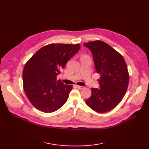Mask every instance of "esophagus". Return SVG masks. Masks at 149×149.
I'll return each mask as SVG.
<instances>
[{"mask_svg":"<svg viewBox=\"0 0 149 149\" xmlns=\"http://www.w3.org/2000/svg\"><path fill=\"white\" fill-rule=\"evenodd\" d=\"M77 88L78 89H82L84 88L83 86H78V85H77Z\"/></svg>","mask_w":149,"mask_h":149,"instance_id":"obj_1","label":"esophagus"}]
</instances>
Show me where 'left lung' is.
<instances>
[{
	"label": "left lung",
	"mask_w": 149,
	"mask_h": 149,
	"mask_svg": "<svg viewBox=\"0 0 149 149\" xmlns=\"http://www.w3.org/2000/svg\"><path fill=\"white\" fill-rule=\"evenodd\" d=\"M92 54L100 89L92 88L86 103L99 113L109 112L118 105L126 93L129 81L127 65L123 57L106 43L96 40L84 43Z\"/></svg>",
	"instance_id": "8db88e82"
}]
</instances>
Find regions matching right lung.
Masks as SVG:
<instances>
[{"mask_svg":"<svg viewBox=\"0 0 149 149\" xmlns=\"http://www.w3.org/2000/svg\"><path fill=\"white\" fill-rule=\"evenodd\" d=\"M80 48V44H49L26 62L23 70V86L28 100L38 110L54 112L66 102L72 86L57 80V76Z\"/></svg>","mask_w":149,"mask_h":149,"instance_id":"right-lung-1","label":"right lung"}]
</instances>
